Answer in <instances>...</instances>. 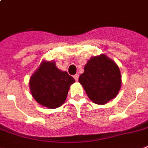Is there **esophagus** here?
Masks as SVG:
<instances>
[{
    "instance_id": "34e87169",
    "label": "esophagus",
    "mask_w": 148,
    "mask_h": 148,
    "mask_svg": "<svg viewBox=\"0 0 148 148\" xmlns=\"http://www.w3.org/2000/svg\"><path fill=\"white\" fill-rule=\"evenodd\" d=\"M74 78L75 79V80H76V81H77L78 78H79V74H75V75L74 76Z\"/></svg>"
}]
</instances>
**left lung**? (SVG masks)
Here are the masks:
<instances>
[{"label": "left lung", "mask_w": 148, "mask_h": 148, "mask_svg": "<svg viewBox=\"0 0 148 148\" xmlns=\"http://www.w3.org/2000/svg\"><path fill=\"white\" fill-rule=\"evenodd\" d=\"M79 82L96 104L103 105L119 92L122 76L119 66L104 54L90 58L80 74Z\"/></svg>", "instance_id": "8db88e82"}]
</instances>
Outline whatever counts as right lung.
I'll list each match as a JSON object with an SVG mask.
<instances>
[{"instance_id":"obj_1","label":"right lung","mask_w":148,"mask_h":148,"mask_svg":"<svg viewBox=\"0 0 148 148\" xmlns=\"http://www.w3.org/2000/svg\"><path fill=\"white\" fill-rule=\"evenodd\" d=\"M75 82L66 71L56 67L55 62L42 61L29 79L32 97L49 109L60 107L66 100L71 85Z\"/></svg>"}]
</instances>
